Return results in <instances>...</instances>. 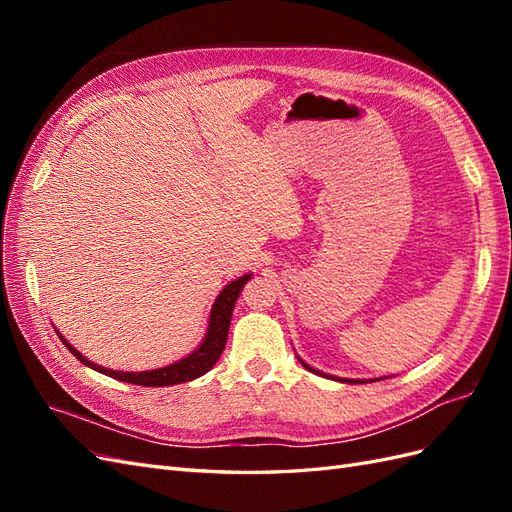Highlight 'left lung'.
Returning <instances> with one entry per match:
<instances>
[{"mask_svg":"<svg viewBox=\"0 0 512 512\" xmlns=\"http://www.w3.org/2000/svg\"><path fill=\"white\" fill-rule=\"evenodd\" d=\"M301 361V359H299ZM303 363V367L305 369H309V371H314V374H320L318 369H314V367H309L305 361H301ZM320 376H324V378H333V380H339V382H352V384H359V382H365V380H348V378H335V376H327V374H320ZM371 382H376V380H371Z\"/></svg>","mask_w":512,"mask_h":512,"instance_id":"1","label":"left lung"}]
</instances>
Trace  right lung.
<instances>
[{
    "mask_svg": "<svg viewBox=\"0 0 512 512\" xmlns=\"http://www.w3.org/2000/svg\"><path fill=\"white\" fill-rule=\"evenodd\" d=\"M252 273H247L239 280L230 282L220 294L218 299H215L213 307H211V316H209V327H207V335L203 339V344H200L192 354L185 356V359L173 363V365H166L160 369H151V371H117V369H106L102 365H96L87 361L85 356L72 348L68 344V339L61 337V342L64 346H68V350L79 359L83 365L91 367L100 371V374L111 376L115 380L121 382H130V384H138V386H170V384H181V382H190L194 378H200L203 374L218 363L220 354L226 346V339H228V329H230V318H232V309H235V303L239 299V294L243 290V286L250 280Z\"/></svg>",
    "mask_w": 512,
    "mask_h": 512,
    "instance_id": "right-lung-1",
    "label": "right lung"
}]
</instances>
